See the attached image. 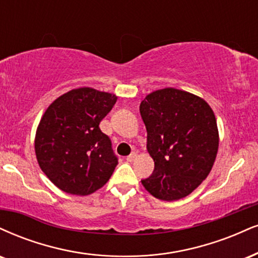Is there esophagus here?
<instances>
[{
	"instance_id": "obj_1",
	"label": "esophagus",
	"mask_w": 258,
	"mask_h": 258,
	"mask_svg": "<svg viewBox=\"0 0 258 258\" xmlns=\"http://www.w3.org/2000/svg\"><path fill=\"white\" fill-rule=\"evenodd\" d=\"M136 157H137V153H132V154H130L128 156H127V161H128V162H133V161L136 160Z\"/></svg>"
}]
</instances>
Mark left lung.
Masks as SVG:
<instances>
[{
	"mask_svg": "<svg viewBox=\"0 0 258 258\" xmlns=\"http://www.w3.org/2000/svg\"><path fill=\"white\" fill-rule=\"evenodd\" d=\"M139 110L155 162L143 186L167 202L188 196L209 175L218 155L219 130L212 107L200 96L166 88L150 92Z\"/></svg>",
	"mask_w": 258,
	"mask_h": 258,
	"instance_id": "left-lung-1",
	"label": "left lung"
}]
</instances>
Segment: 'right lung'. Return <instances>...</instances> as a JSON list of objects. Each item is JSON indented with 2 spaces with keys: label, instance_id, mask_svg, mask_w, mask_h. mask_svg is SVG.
Returning a JSON list of instances; mask_svg holds the SVG:
<instances>
[{
  "label": "right lung",
  "instance_id": "right-lung-1",
  "mask_svg": "<svg viewBox=\"0 0 258 258\" xmlns=\"http://www.w3.org/2000/svg\"><path fill=\"white\" fill-rule=\"evenodd\" d=\"M117 97L92 88L73 89L46 108L35 137L43 173L61 191L88 196L107 184L117 164L99 122Z\"/></svg>",
  "mask_w": 258,
  "mask_h": 258
}]
</instances>
